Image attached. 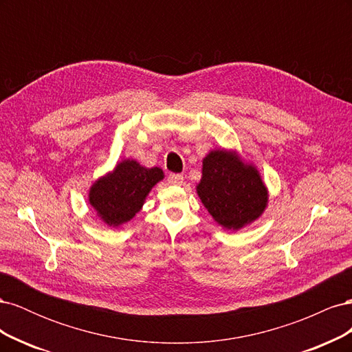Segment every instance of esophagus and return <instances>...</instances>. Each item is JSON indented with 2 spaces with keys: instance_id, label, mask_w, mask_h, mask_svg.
Returning <instances> with one entry per match:
<instances>
[{
  "instance_id": "1",
  "label": "esophagus",
  "mask_w": 352,
  "mask_h": 352,
  "mask_svg": "<svg viewBox=\"0 0 352 352\" xmlns=\"http://www.w3.org/2000/svg\"><path fill=\"white\" fill-rule=\"evenodd\" d=\"M167 182L170 184V185H175V186H180L184 184V176L182 175H170L168 177H167Z\"/></svg>"
}]
</instances>
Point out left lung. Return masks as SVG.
I'll use <instances>...</instances> for the list:
<instances>
[{"label":"left lung","mask_w":352,"mask_h":352,"mask_svg":"<svg viewBox=\"0 0 352 352\" xmlns=\"http://www.w3.org/2000/svg\"><path fill=\"white\" fill-rule=\"evenodd\" d=\"M197 194L211 217L228 230H239L257 220L269 201L258 170L226 150H212L202 160Z\"/></svg>","instance_id":"1"}]
</instances>
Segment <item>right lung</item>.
I'll return each mask as SVG.
<instances>
[{
  "mask_svg": "<svg viewBox=\"0 0 352 352\" xmlns=\"http://www.w3.org/2000/svg\"><path fill=\"white\" fill-rule=\"evenodd\" d=\"M163 177L160 167L146 168L135 160H123L113 172L95 180L89 189V204L105 225L117 228L135 217Z\"/></svg>",
  "mask_w": 352,
  "mask_h": 352,
  "instance_id": "obj_1",
  "label": "right lung"
}]
</instances>
